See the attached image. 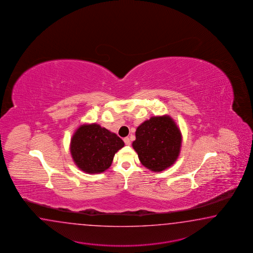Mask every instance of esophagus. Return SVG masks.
I'll return each instance as SVG.
<instances>
[{
    "label": "esophagus",
    "mask_w": 253,
    "mask_h": 253,
    "mask_svg": "<svg viewBox=\"0 0 253 253\" xmlns=\"http://www.w3.org/2000/svg\"><path fill=\"white\" fill-rule=\"evenodd\" d=\"M124 141L125 142V144H126V145H129V144H130V140H129L128 137L124 138Z\"/></svg>",
    "instance_id": "esophagus-1"
}]
</instances>
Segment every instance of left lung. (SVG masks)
Returning <instances> with one entry per match:
<instances>
[{
	"mask_svg": "<svg viewBox=\"0 0 253 253\" xmlns=\"http://www.w3.org/2000/svg\"><path fill=\"white\" fill-rule=\"evenodd\" d=\"M132 142L141 164L152 171L170 167L179 157L181 133L169 115L154 116L140 124Z\"/></svg>",
	"mask_w": 253,
	"mask_h": 253,
	"instance_id": "left-lung-1",
	"label": "left lung"
}]
</instances>
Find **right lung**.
Instances as JSON below:
<instances>
[{
	"label": "right lung",
	"instance_id": "right-lung-1",
	"mask_svg": "<svg viewBox=\"0 0 253 253\" xmlns=\"http://www.w3.org/2000/svg\"><path fill=\"white\" fill-rule=\"evenodd\" d=\"M124 146V140L99 124H83L71 139L70 151L80 169L94 174L110 168L115 153Z\"/></svg>",
	"mask_w": 253,
	"mask_h": 253
}]
</instances>
